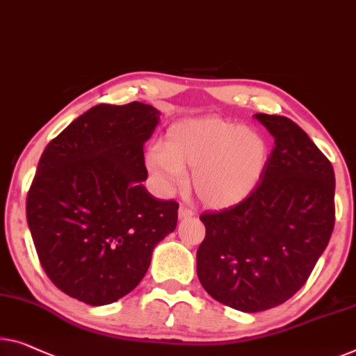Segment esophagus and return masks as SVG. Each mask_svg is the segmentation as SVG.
<instances>
[{
    "mask_svg": "<svg viewBox=\"0 0 356 356\" xmlns=\"http://www.w3.org/2000/svg\"><path fill=\"white\" fill-rule=\"evenodd\" d=\"M193 216V211H190L187 208H184V206H180L179 208V219L180 220H185V219H190V217Z\"/></svg>",
    "mask_w": 356,
    "mask_h": 356,
    "instance_id": "obj_1",
    "label": "esophagus"
}]
</instances>
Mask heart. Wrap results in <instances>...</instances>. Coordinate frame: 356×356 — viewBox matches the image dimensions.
<instances>
[{
    "label": "heart",
    "instance_id": "1",
    "mask_svg": "<svg viewBox=\"0 0 356 356\" xmlns=\"http://www.w3.org/2000/svg\"><path fill=\"white\" fill-rule=\"evenodd\" d=\"M270 161V144L261 131L220 116L179 121L166 142L147 156L148 171L164 190H172L192 169L198 200L212 209L241 204L256 192Z\"/></svg>",
    "mask_w": 356,
    "mask_h": 356
}]
</instances>
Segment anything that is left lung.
<instances>
[{
	"label": "left lung",
	"mask_w": 356,
	"mask_h": 356,
	"mask_svg": "<svg viewBox=\"0 0 356 356\" xmlns=\"http://www.w3.org/2000/svg\"><path fill=\"white\" fill-rule=\"evenodd\" d=\"M275 139L264 179L246 201L200 217V283L220 304L256 314L291 299L309 280L336 220V177L307 132L280 115H254Z\"/></svg>",
	"instance_id": "obj_1"
}]
</instances>
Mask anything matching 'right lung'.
Instances as JSON below:
<instances>
[{
  "label": "right lung",
  "mask_w": 356,
  "mask_h": 356,
  "mask_svg": "<svg viewBox=\"0 0 356 356\" xmlns=\"http://www.w3.org/2000/svg\"><path fill=\"white\" fill-rule=\"evenodd\" d=\"M161 111L99 104L42 152L26 195L40 262L67 296L107 305L145 277L152 252L176 230V201L147 192L144 144Z\"/></svg>",
  "instance_id": "1"
}]
</instances>
